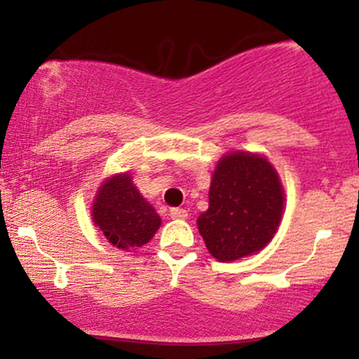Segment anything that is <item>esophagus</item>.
<instances>
[{"mask_svg": "<svg viewBox=\"0 0 359 359\" xmlns=\"http://www.w3.org/2000/svg\"><path fill=\"white\" fill-rule=\"evenodd\" d=\"M187 211L185 209H179V208H174L170 209V217L172 219H187Z\"/></svg>", "mask_w": 359, "mask_h": 359, "instance_id": "obj_1", "label": "esophagus"}]
</instances>
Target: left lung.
<instances>
[{
  "mask_svg": "<svg viewBox=\"0 0 359 359\" xmlns=\"http://www.w3.org/2000/svg\"><path fill=\"white\" fill-rule=\"evenodd\" d=\"M285 191L265 155L229 151L217 160L209 208L197 217L205 248L217 262H234L265 248L278 231Z\"/></svg>",
  "mask_w": 359,
  "mask_h": 359,
  "instance_id": "1",
  "label": "left lung"
}]
</instances>
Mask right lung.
Segmentation results:
<instances>
[{
  "label": "right lung",
  "mask_w": 359,
  "mask_h": 359,
  "mask_svg": "<svg viewBox=\"0 0 359 359\" xmlns=\"http://www.w3.org/2000/svg\"><path fill=\"white\" fill-rule=\"evenodd\" d=\"M90 217L111 245L128 253L147 245L162 224L154 205L133 184L130 172L111 175L97 187Z\"/></svg>",
  "instance_id": "1"
}]
</instances>
